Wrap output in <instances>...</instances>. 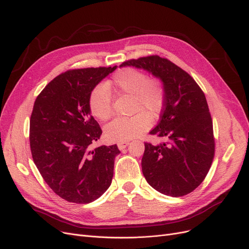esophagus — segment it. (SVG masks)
I'll return each instance as SVG.
<instances>
[{
  "label": "esophagus",
  "instance_id": "obj_1",
  "mask_svg": "<svg viewBox=\"0 0 249 249\" xmlns=\"http://www.w3.org/2000/svg\"><path fill=\"white\" fill-rule=\"evenodd\" d=\"M128 144H129V142L126 141V142H119L117 145H118V148H119L120 150H122V149L126 148L128 146Z\"/></svg>",
  "mask_w": 249,
  "mask_h": 249
}]
</instances>
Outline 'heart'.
Instances as JSON below:
<instances>
[{
    "label": "heart",
    "instance_id": "1",
    "mask_svg": "<svg viewBox=\"0 0 249 249\" xmlns=\"http://www.w3.org/2000/svg\"><path fill=\"white\" fill-rule=\"evenodd\" d=\"M109 89L119 94L132 95L133 111L137 112L131 117L117 118L106 126L105 134L110 141L126 142L140 136L150 127V117H159L163 110L165 89L162 83L158 78H149L141 71L125 68L115 72L106 86L98 85L91 89L89 108L99 120L107 121L113 116Z\"/></svg>",
    "mask_w": 249,
    "mask_h": 249
}]
</instances>
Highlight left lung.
<instances>
[{
    "mask_svg": "<svg viewBox=\"0 0 249 249\" xmlns=\"http://www.w3.org/2000/svg\"><path fill=\"white\" fill-rule=\"evenodd\" d=\"M160 77L165 104L149 132L165 141L145 142L141 166L148 184L161 194L181 197L205 179L215 155L213 122L204 91L194 78L167 58L150 55L124 61Z\"/></svg>",
    "mask_w": 249,
    "mask_h": 249,
    "instance_id": "obj_1",
    "label": "left lung"
}]
</instances>
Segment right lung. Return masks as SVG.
Listing matches in <instances>:
<instances>
[{
	"instance_id": "right-lung-1",
	"label": "right lung",
	"mask_w": 249,
	"mask_h": 249,
	"mask_svg": "<svg viewBox=\"0 0 249 249\" xmlns=\"http://www.w3.org/2000/svg\"><path fill=\"white\" fill-rule=\"evenodd\" d=\"M117 67L70 70L38 95L30 118L33 161L49 188L63 200L87 204L110 187L117 145L90 149L102 134L89 97Z\"/></svg>"
}]
</instances>
